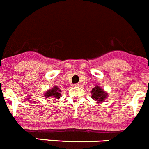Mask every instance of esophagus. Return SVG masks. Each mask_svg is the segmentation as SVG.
Returning a JSON list of instances; mask_svg holds the SVG:
<instances>
[{
  "mask_svg": "<svg viewBox=\"0 0 149 149\" xmlns=\"http://www.w3.org/2000/svg\"><path fill=\"white\" fill-rule=\"evenodd\" d=\"M75 86H76V87H81V84H80V83H77V84H75Z\"/></svg>",
  "mask_w": 149,
  "mask_h": 149,
  "instance_id": "obj_1",
  "label": "esophagus"
}]
</instances>
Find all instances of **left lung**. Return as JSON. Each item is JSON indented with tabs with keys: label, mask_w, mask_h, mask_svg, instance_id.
Returning a JSON list of instances; mask_svg holds the SVG:
<instances>
[{
	"label": "left lung",
	"mask_w": 149,
	"mask_h": 149,
	"mask_svg": "<svg viewBox=\"0 0 149 149\" xmlns=\"http://www.w3.org/2000/svg\"><path fill=\"white\" fill-rule=\"evenodd\" d=\"M91 98L96 101L97 103H102L108 97V93L99 85H95L94 88L91 91Z\"/></svg>",
	"instance_id": "left-lung-1"
}]
</instances>
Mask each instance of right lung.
Masks as SVG:
<instances>
[{
    "mask_svg": "<svg viewBox=\"0 0 149 149\" xmlns=\"http://www.w3.org/2000/svg\"><path fill=\"white\" fill-rule=\"evenodd\" d=\"M61 90L58 88V87L55 85V86L53 87V88H51V89L47 90L46 92H45V93H44V96H45L46 99L47 98H51L50 100H57L61 96Z\"/></svg>",
    "mask_w": 149,
    "mask_h": 149,
    "instance_id": "1",
    "label": "right lung"
}]
</instances>
